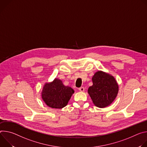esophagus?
<instances>
[{
	"label": "esophagus",
	"instance_id": "obj_1",
	"mask_svg": "<svg viewBox=\"0 0 147 147\" xmlns=\"http://www.w3.org/2000/svg\"><path fill=\"white\" fill-rule=\"evenodd\" d=\"M78 89H79V90L80 91V92H84V91L85 90V88H84V87H80V88H79Z\"/></svg>",
	"mask_w": 147,
	"mask_h": 147
}]
</instances>
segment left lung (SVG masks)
Returning a JSON list of instances; mask_svg holds the SVG:
<instances>
[{
    "label": "left lung",
    "instance_id": "left-lung-1",
    "mask_svg": "<svg viewBox=\"0 0 147 147\" xmlns=\"http://www.w3.org/2000/svg\"><path fill=\"white\" fill-rule=\"evenodd\" d=\"M93 85L88 89V93L93 104L99 108L106 107L115 100L118 94L119 85L111 75L99 71L92 77Z\"/></svg>",
    "mask_w": 147,
    "mask_h": 147
}]
</instances>
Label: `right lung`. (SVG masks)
Returning <instances> with one entry per match:
<instances>
[{"mask_svg": "<svg viewBox=\"0 0 147 147\" xmlns=\"http://www.w3.org/2000/svg\"><path fill=\"white\" fill-rule=\"evenodd\" d=\"M74 93L73 89L63 85L60 79L55 78L52 82L44 85L41 97L48 106L54 109H62L67 105Z\"/></svg>", "mask_w": 147, "mask_h": 147, "instance_id": "1", "label": "right lung"}]
</instances>
